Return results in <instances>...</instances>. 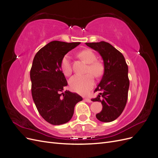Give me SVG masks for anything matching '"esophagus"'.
<instances>
[{
	"instance_id": "esophagus-1",
	"label": "esophagus",
	"mask_w": 158,
	"mask_h": 158,
	"mask_svg": "<svg viewBox=\"0 0 158 158\" xmlns=\"http://www.w3.org/2000/svg\"><path fill=\"white\" fill-rule=\"evenodd\" d=\"M84 100H85V101L86 102H88V103H91V102H92V100H91V99H89V98H85V99H84Z\"/></svg>"
}]
</instances>
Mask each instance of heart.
Segmentation results:
<instances>
[{"instance_id": "heart-1", "label": "heart", "mask_w": 158, "mask_h": 158, "mask_svg": "<svg viewBox=\"0 0 158 158\" xmlns=\"http://www.w3.org/2000/svg\"><path fill=\"white\" fill-rule=\"evenodd\" d=\"M81 59L85 63L89 64L87 68V73H92L95 77H98L102 73V66L98 63L96 56L94 52L89 49L84 50L79 53ZM60 67L62 71L66 76H70L72 73V66L70 56L69 55H66L62 59ZM94 84V80L92 75L87 74L85 75H74L69 80V84L71 89L74 92L78 94H85L92 88Z\"/></svg>"}]
</instances>
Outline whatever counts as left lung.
Masks as SVG:
<instances>
[{
  "label": "left lung",
  "mask_w": 158,
  "mask_h": 158,
  "mask_svg": "<svg viewBox=\"0 0 158 158\" xmlns=\"http://www.w3.org/2000/svg\"><path fill=\"white\" fill-rule=\"evenodd\" d=\"M87 46L98 51L102 57L104 73L101 82L95 92H99L98 96L92 99L93 102L102 104V111L96 118L105 123L115 120L125 109L128 99L129 79L128 66L125 57L109 43H85Z\"/></svg>",
  "instance_id": "1"
}]
</instances>
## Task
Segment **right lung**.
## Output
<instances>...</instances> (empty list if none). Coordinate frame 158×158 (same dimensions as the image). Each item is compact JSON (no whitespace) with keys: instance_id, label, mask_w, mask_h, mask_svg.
<instances>
[{"instance_id":"right-lung-1","label":"right lung","mask_w":158,"mask_h":158,"mask_svg":"<svg viewBox=\"0 0 158 158\" xmlns=\"http://www.w3.org/2000/svg\"><path fill=\"white\" fill-rule=\"evenodd\" d=\"M80 44L51 41L33 59L30 70L33 100L41 116L51 125L69 122L76 104L82 100L76 93L64 91L68 84L60 67L63 56Z\"/></svg>"}]
</instances>
